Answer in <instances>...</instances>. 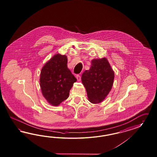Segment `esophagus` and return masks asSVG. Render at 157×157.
Returning a JSON list of instances; mask_svg holds the SVG:
<instances>
[{
  "label": "esophagus",
  "mask_w": 157,
  "mask_h": 157,
  "mask_svg": "<svg viewBox=\"0 0 157 157\" xmlns=\"http://www.w3.org/2000/svg\"><path fill=\"white\" fill-rule=\"evenodd\" d=\"M76 79H77V80L78 81H80L81 79V76L80 75H79V74H78V75H76Z\"/></svg>",
  "instance_id": "esophagus-1"
}]
</instances>
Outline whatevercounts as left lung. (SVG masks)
Returning <instances> with one entry per match:
<instances>
[{
    "mask_svg": "<svg viewBox=\"0 0 157 157\" xmlns=\"http://www.w3.org/2000/svg\"><path fill=\"white\" fill-rule=\"evenodd\" d=\"M114 79V72L106 58L93 60L89 70H86L82 75L90 102H102L110 91Z\"/></svg>",
    "mask_w": 157,
    "mask_h": 157,
    "instance_id": "1",
    "label": "left lung"
}]
</instances>
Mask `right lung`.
I'll list each match as a JSON object with an SVG mask.
<instances>
[{
    "label": "right lung",
    "instance_id": "right-lung-1",
    "mask_svg": "<svg viewBox=\"0 0 157 157\" xmlns=\"http://www.w3.org/2000/svg\"><path fill=\"white\" fill-rule=\"evenodd\" d=\"M67 64L66 55L56 54L41 71L40 85L43 95L53 106H58L67 99L70 90L76 81Z\"/></svg>",
    "mask_w": 157,
    "mask_h": 157
}]
</instances>
